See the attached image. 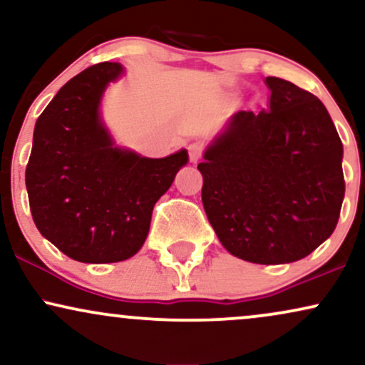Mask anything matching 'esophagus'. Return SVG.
<instances>
[{"instance_id": "1", "label": "esophagus", "mask_w": 365, "mask_h": 365, "mask_svg": "<svg viewBox=\"0 0 365 365\" xmlns=\"http://www.w3.org/2000/svg\"><path fill=\"white\" fill-rule=\"evenodd\" d=\"M202 151H204V148H202V144H199V143H194L188 146V156H190L192 163H197V161L200 160Z\"/></svg>"}]
</instances>
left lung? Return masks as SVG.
I'll use <instances>...</instances> for the list:
<instances>
[{
    "label": "left lung",
    "mask_w": 365,
    "mask_h": 365,
    "mask_svg": "<svg viewBox=\"0 0 365 365\" xmlns=\"http://www.w3.org/2000/svg\"><path fill=\"white\" fill-rule=\"evenodd\" d=\"M265 85L267 110L235 113L197 168L222 247L241 260L279 265L308 257L335 231L344 146L313 93L282 78Z\"/></svg>",
    "instance_id": "obj_1"
}]
</instances>
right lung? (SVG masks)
<instances>
[{
	"instance_id": "right-lung-1",
	"label": "right lung",
	"mask_w": 365,
	"mask_h": 365,
	"mask_svg": "<svg viewBox=\"0 0 365 365\" xmlns=\"http://www.w3.org/2000/svg\"><path fill=\"white\" fill-rule=\"evenodd\" d=\"M124 66L100 63L57 91L35 122L25 171L37 230L83 263L134 257L148 238L153 207L188 163L187 149L166 158L117 146L100 105Z\"/></svg>"
}]
</instances>
